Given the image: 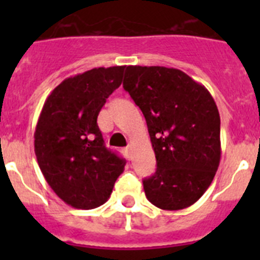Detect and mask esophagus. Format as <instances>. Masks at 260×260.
I'll list each match as a JSON object with an SVG mask.
<instances>
[{
	"instance_id": "obj_1",
	"label": "esophagus",
	"mask_w": 260,
	"mask_h": 260,
	"mask_svg": "<svg viewBox=\"0 0 260 260\" xmlns=\"http://www.w3.org/2000/svg\"><path fill=\"white\" fill-rule=\"evenodd\" d=\"M126 153H127V155L128 156H130V153H132V146H127V147H126Z\"/></svg>"
}]
</instances>
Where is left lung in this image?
Masks as SVG:
<instances>
[{
    "mask_svg": "<svg viewBox=\"0 0 260 260\" xmlns=\"http://www.w3.org/2000/svg\"><path fill=\"white\" fill-rule=\"evenodd\" d=\"M123 88L141 108L155 151V174L143 180L147 199L161 210L190 207L220 164L215 100L183 71L164 66H126Z\"/></svg>",
    "mask_w": 260,
    "mask_h": 260,
    "instance_id": "obj_1",
    "label": "left lung"
}]
</instances>
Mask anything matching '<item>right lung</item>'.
<instances>
[{"mask_svg": "<svg viewBox=\"0 0 260 260\" xmlns=\"http://www.w3.org/2000/svg\"><path fill=\"white\" fill-rule=\"evenodd\" d=\"M125 66L98 68L65 79L44 103L35 153L48 185L66 204L92 210L109 199L125 158L108 150L98 126L107 99L122 83Z\"/></svg>", "mask_w": 260, "mask_h": 260, "instance_id": "right-lung-1", "label": "right lung"}]
</instances>
